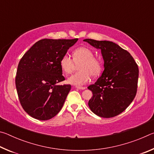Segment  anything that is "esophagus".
Wrapping results in <instances>:
<instances>
[{
    "mask_svg": "<svg viewBox=\"0 0 154 154\" xmlns=\"http://www.w3.org/2000/svg\"><path fill=\"white\" fill-rule=\"evenodd\" d=\"M75 88H76L77 89H79V90H85V87H82V86H76Z\"/></svg>",
    "mask_w": 154,
    "mask_h": 154,
    "instance_id": "1",
    "label": "esophagus"
}]
</instances>
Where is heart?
<instances>
[{"label":"heart","mask_w":154,"mask_h":154,"mask_svg":"<svg viewBox=\"0 0 154 154\" xmlns=\"http://www.w3.org/2000/svg\"><path fill=\"white\" fill-rule=\"evenodd\" d=\"M78 64L77 69L79 71L67 79L68 83L77 86L84 85L89 82L91 75L94 77L99 76L103 71L101 60L94 56L93 51L85 47H80L74 50L72 59L68 54H64L60 60V66L66 74L71 73L74 71L75 64Z\"/></svg>","instance_id":"b5f03b06"}]
</instances>
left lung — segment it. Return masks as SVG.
<instances>
[{
    "label": "left lung",
    "instance_id": "1",
    "mask_svg": "<svg viewBox=\"0 0 154 154\" xmlns=\"http://www.w3.org/2000/svg\"><path fill=\"white\" fill-rule=\"evenodd\" d=\"M101 50L104 71L94 84L88 88L93 96L88 105L101 118H113L122 113L132 102L137 91L139 68L128 51L108 41L83 40Z\"/></svg>",
    "mask_w": 154,
    "mask_h": 154
}]
</instances>
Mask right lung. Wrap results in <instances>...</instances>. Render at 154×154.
Here are the masks:
<instances>
[{"instance_id":"obj_1","label":"right lung","mask_w":154,"mask_h":154,"mask_svg":"<svg viewBox=\"0 0 154 154\" xmlns=\"http://www.w3.org/2000/svg\"><path fill=\"white\" fill-rule=\"evenodd\" d=\"M78 41L44 38L31 47L18 64L15 85L21 105L32 118L48 120L63 106L71 85L65 80L60 60Z\"/></svg>"}]
</instances>
